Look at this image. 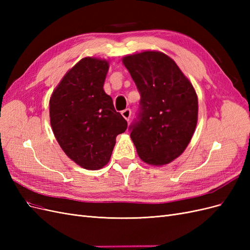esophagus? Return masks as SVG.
I'll list each match as a JSON object with an SVG mask.
<instances>
[{"instance_id":"esophagus-1","label":"esophagus","mask_w":250,"mask_h":250,"mask_svg":"<svg viewBox=\"0 0 250 250\" xmlns=\"http://www.w3.org/2000/svg\"><path fill=\"white\" fill-rule=\"evenodd\" d=\"M121 113H122V116H123V118H124L125 120L129 121V119H130V117H131V110H130L129 108L124 109Z\"/></svg>"}]
</instances>
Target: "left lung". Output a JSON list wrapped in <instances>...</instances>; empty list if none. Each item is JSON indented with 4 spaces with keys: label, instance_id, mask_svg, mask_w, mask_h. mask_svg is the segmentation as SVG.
Here are the masks:
<instances>
[{
    "label": "left lung",
    "instance_id": "8db88e82",
    "mask_svg": "<svg viewBox=\"0 0 250 250\" xmlns=\"http://www.w3.org/2000/svg\"><path fill=\"white\" fill-rule=\"evenodd\" d=\"M123 63L141 96L129 126L141 160L162 166L175 160L190 143L197 124L198 100L192 83L162 52L128 55Z\"/></svg>",
    "mask_w": 250,
    "mask_h": 250
}]
</instances>
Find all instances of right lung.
<instances>
[{
  "mask_svg": "<svg viewBox=\"0 0 250 250\" xmlns=\"http://www.w3.org/2000/svg\"><path fill=\"white\" fill-rule=\"evenodd\" d=\"M106 60L85 57L67 72L50 99V121L58 144L82 168L98 170L109 162L116 138L127 129L103 84Z\"/></svg>",
  "mask_w": 250,
  "mask_h": 250,
  "instance_id": "obj_1",
  "label": "right lung"
}]
</instances>
